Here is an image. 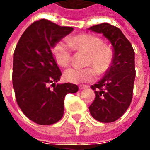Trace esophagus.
Masks as SVG:
<instances>
[{
    "instance_id": "1",
    "label": "esophagus",
    "mask_w": 150,
    "mask_h": 150,
    "mask_svg": "<svg viewBox=\"0 0 150 150\" xmlns=\"http://www.w3.org/2000/svg\"><path fill=\"white\" fill-rule=\"evenodd\" d=\"M88 88V85H85V84H81L79 85V89H83V88Z\"/></svg>"
}]
</instances>
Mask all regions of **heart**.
Masks as SVG:
<instances>
[{
  "mask_svg": "<svg viewBox=\"0 0 150 150\" xmlns=\"http://www.w3.org/2000/svg\"><path fill=\"white\" fill-rule=\"evenodd\" d=\"M71 46L74 50L88 52L86 64L95 67H71L66 70L64 77L71 83H79L91 81L95 79L97 71L99 73L104 72L109 68L112 62L113 53L108 46L103 44V41L98 37L83 33L68 38L67 42L59 41L54 45L52 52L59 66L65 67L71 63Z\"/></svg>",
  "mask_w": 150,
  "mask_h": 150,
  "instance_id": "heart-1",
  "label": "heart"
}]
</instances>
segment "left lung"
<instances>
[{
  "mask_svg": "<svg viewBox=\"0 0 150 150\" xmlns=\"http://www.w3.org/2000/svg\"><path fill=\"white\" fill-rule=\"evenodd\" d=\"M102 33L113 47V58L103 78L91 86L95 99L88 108L95 120L113 122L126 112L131 104L135 78V52L120 28L108 23L88 28Z\"/></svg>",
  "mask_w": 150,
  "mask_h": 150,
  "instance_id": "obj_1",
  "label": "left lung"
}]
</instances>
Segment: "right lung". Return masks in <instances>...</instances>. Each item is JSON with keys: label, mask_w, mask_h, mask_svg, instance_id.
<instances>
[{"label": "right lung", "mask_w": 150, "mask_h": 150, "mask_svg": "<svg viewBox=\"0 0 150 150\" xmlns=\"http://www.w3.org/2000/svg\"><path fill=\"white\" fill-rule=\"evenodd\" d=\"M73 29L40 19L27 28L15 47L12 82L16 101L23 113L39 125L60 121L66 95L79 89L74 83H57L62 72L52 52Z\"/></svg>", "instance_id": "obj_1"}]
</instances>
